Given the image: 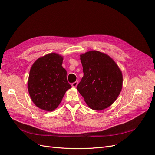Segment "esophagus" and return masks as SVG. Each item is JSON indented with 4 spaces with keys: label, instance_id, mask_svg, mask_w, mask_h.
Masks as SVG:
<instances>
[{
    "label": "esophagus",
    "instance_id": "1",
    "mask_svg": "<svg viewBox=\"0 0 155 155\" xmlns=\"http://www.w3.org/2000/svg\"><path fill=\"white\" fill-rule=\"evenodd\" d=\"M78 81H75V82L72 83V87L76 88L77 87V85H78Z\"/></svg>",
    "mask_w": 155,
    "mask_h": 155
}]
</instances>
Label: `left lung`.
Returning a JSON list of instances; mask_svg holds the SVG:
<instances>
[{
  "mask_svg": "<svg viewBox=\"0 0 155 155\" xmlns=\"http://www.w3.org/2000/svg\"><path fill=\"white\" fill-rule=\"evenodd\" d=\"M83 77L77 89L93 110L110 107L122 88V73L109 55L92 50L80 55Z\"/></svg>",
  "mask_w": 155,
  "mask_h": 155,
  "instance_id": "obj_1",
  "label": "left lung"
}]
</instances>
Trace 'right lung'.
Returning a JSON list of instances; mask_svg holds the SVG:
<instances>
[{
	"instance_id": "1",
	"label": "right lung",
	"mask_w": 155,
	"mask_h": 155,
	"mask_svg": "<svg viewBox=\"0 0 155 155\" xmlns=\"http://www.w3.org/2000/svg\"><path fill=\"white\" fill-rule=\"evenodd\" d=\"M63 60L58 54H48L37 59L30 69L28 89L32 101L41 109L55 110L72 87L62 67Z\"/></svg>"
}]
</instances>
